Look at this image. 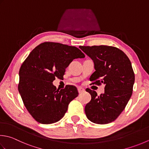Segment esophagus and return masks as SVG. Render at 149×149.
Segmentation results:
<instances>
[{"label":"esophagus","instance_id":"esophagus-1","mask_svg":"<svg viewBox=\"0 0 149 149\" xmlns=\"http://www.w3.org/2000/svg\"><path fill=\"white\" fill-rule=\"evenodd\" d=\"M84 91H85V90H84L83 88H82V87H79V88H78V92L79 94H81V93H83L84 92Z\"/></svg>","mask_w":149,"mask_h":149}]
</instances>
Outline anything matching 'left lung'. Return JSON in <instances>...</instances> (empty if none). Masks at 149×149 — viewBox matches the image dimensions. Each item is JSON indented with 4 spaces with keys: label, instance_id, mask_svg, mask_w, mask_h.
<instances>
[{
    "label": "left lung",
    "instance_id": "8db88e82",
    "mask_svg": "<svg viewBox=\"0 0 149 149\" xmlns=\"http://www.w3.org/2000/svg\"><path fill=\"white\" fill-rule=\"evenodd\" d=\"M91 58L95 71L90 77L92 84L103 83L104 93L86 88L91 95L84 111L87 118L97 124H107L117 119L123 112L132 94L135 75L129 57L123 51L109 46H82Z\"/></svg>",
    "mask_w": 149,
    "mask_h": 149
}]
</instances>
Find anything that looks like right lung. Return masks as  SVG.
<instances>
[{"label": "right lung", "instance_id": "1", "mask_svg": "<svg viewBox=\"0 0 149 149\" xmlns=\"http://www.w3.org/2000/svg\"><path fill=\"white\" fill-rule=\"evenodd\" d=\"M85 55L79 49L58 42H45L29 54L19 70L18 90L28 112L42 124L59 121L69 103L78 96L76 87L66 85L61 90L53 84L63 78L72 61Z\"/></svg>", "mask_w": 149, "mask_h": 149}]
</instances>
